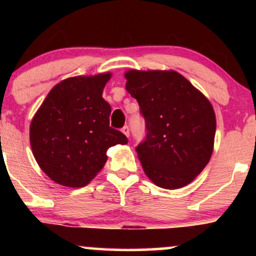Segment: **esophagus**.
Here are the masks:
<instances>
[{"mask_svg": "<svg viewBox=\"0 0 256 256\" xmlns=\"http://www.w3.org/2000/svg\"><path fill=\"white\" fill-rule=\"evenodd\" d=\"M122 134H125L126 137H128V136H130V128H128V125H125L124 128H122Z\"/></svg>", "mask_w": 256, "mask_h": 256, "instance_id": "34e87169", "label": "esophagus"}]
</instances>
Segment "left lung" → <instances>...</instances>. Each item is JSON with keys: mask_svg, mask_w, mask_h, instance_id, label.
<instances>
[{"mask_svg": "<svg viewBox=\"0 0 256 256\" xmlns=\"http://www.w3.org/2000/svg\"><path fill=\"white\" fill-rule=\"evenodd\" d=\"M125 78L146 122V140L136 146L146 174L164 189L192 183L213 152L216 120L210 102L176 71L131 70Z\"/></svg>", "mask_w": 256, "mask_h": 256, "instance_id": "obj_1", "label": "left lung"}]
</instances>
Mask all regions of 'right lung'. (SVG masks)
Listing matches in <instances>:
<instances>
[{
    "label": "right lung",
    "mask_w": 256,
    "mask_h": 256,
    "mask_svg": "<svg viewBox=\"0 0 256 256\" xmlns=\"http://www.w3.org/2000/svg\"><path fill=\"white\" fill-rule=\"evenodd\" d=\"M110 79V73L64 79L32 119V152L58 184L85 186L104 168L107 149L128 143L124 134L110 126V106L102 98Z\"/></svg>",
    "instance_id": "obj_1"
}]
</instances>
